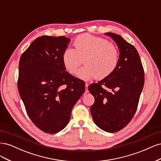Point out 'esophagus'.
<instances>
[{
	"instance_id": "esophagus-1",
	"label": "esophagus",
	"mask_w": 161,
	"mask_h": 161,
	"mask_svg": "<svg viewBox=\"0 0 161 161\" xmlns=\"http://www.w3.org/2000/svg\"><path fill=\"white\" fill-rule=\"evenodd\" d=\"M88 86H89V84L88 83H85V87H86L85 93H88V92H89V91H88V89H87V88H88Z\"/></svg>"
}]
</instances>
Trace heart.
Masks as SVG:
<instances>
[{
	"instance_id": "obj_1",
	"label": "heart",
	"mask_w": 161,
	"mask_h": 161,
	"mask_svg": "<svg viewBox=\"0 0 161 161\" xmlns=\"http://www.w3.org/2000/svg\"><path fill=\"white\" fill-rule=\"evenodd\" d=\"M75 49L66 48L62 53V62L65 70L76 73L85 58V65L77 71L76 76L84 80L97 77L103 79L116 69L119 60V50L114 43L104 38L85 33L78 36L73 43Z\"/></svg>"
}]
</instances>
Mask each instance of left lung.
<instances>
[{
  "mask_svg": "<svg viewBox=\"0 0 161 161\" xmlns=\"http://www.w3.org/2000/svg\"><path fill=\"white\" fill-rule=\"evenodd\" d=\"M113 39L119 51L115 71L88 89L95 97L91 112L95 124L107 132L123 129L137 109L144 83V72L140 56L134 46L120 36L105 33Z\"/></svg>",
  "mask_w": 161,
  "mask_h": 161,
  "instance_id": "8db88e82",
  "label": "left lung"
}]
</instances>
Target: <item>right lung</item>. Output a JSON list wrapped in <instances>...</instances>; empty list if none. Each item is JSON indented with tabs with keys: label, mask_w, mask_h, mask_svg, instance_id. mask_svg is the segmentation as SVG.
I'll return each instance as SVG.
<instances>
[{
	"label": "right lung",
	"mask_w": 161,
	"mask_h": 161,
	"mask_svg": "<svg viewBox=\"0 0 161 161\" xmlns=\"http://www.w3.org/2000/svg\"><path fill=\"white\" fill-rule=\"evenodd\" d=\"M70 41L64 36L39 37L19 60V95L33 123L48 134L66 127L73 107L85 91V82L62 64V53Z\"/></svg>",
	"instance_id": "right-lung-1"
}]
</instances>
